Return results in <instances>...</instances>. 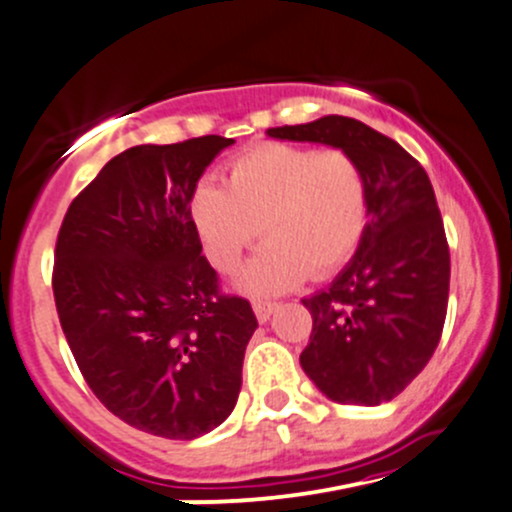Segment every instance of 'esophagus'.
I'll list each match as a JSON object with an SVG mask.
<instances>
[{
    "mask_svg": "<svg viewBox=\"0 0 512 512\" xmlns=\"http://www.w3.org/2000/svg\"><path fill=\"white\" fill-rule=\"evenodd\" d=\"M276 307L279 305L269 303V300H252V310H255V317L260 319V322H267V319L274 315Z\"/></svg>",
    "mask_w": 512,
    "mask_h": 512,
    "instance_id": "1",
    "label": "esophagus"
}]
</instances>
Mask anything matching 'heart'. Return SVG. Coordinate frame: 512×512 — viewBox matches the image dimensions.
I'll return each mask as SVG.
<instances>
[{
    "mask_svg": "<svg viewBox=\"0 0 512 512\" xmlns=\"http://www.w3.org/2000/svg\"><path fill=\"white\" fill-rule=\"evenodd\" d=\"M190 217L221 274L238 267L262 226L269 243L240 274V286L279 293L355 255L369 221V183L360 162L338 147L262 143L233 159L226 188L212 181L195 188Z\"/></svg>",
    "mask_w": 512,
    "mask_h": 512,
    "instance_id": "b5f03b06",
    "label": "heart"
}]
</instances>
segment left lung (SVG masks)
<instances>
[{"label":"left lung","instance_id":"8db88e82","mask_svg":"<svg viewBox=\"0 0 512 512\" xmlns=\"http://www.w3.org/2000/svg\"><path fill=\"white\" fill-rule=\"evenodd\" d=\"M267 135L338 147L365 169L367 231L334 283L303 300L312 334L300 365L336 403H386L427 367L446 322L451 252L432 181L396 140L348 116Z\"/></svg>","mask_w":512,"mask_h":512}]
</instances>
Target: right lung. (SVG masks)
I'll use <instances>...</instances> for the list:
<instances>
[{"label": "right lung", "instance_id": "add662e5", "mask_svg": "<svg viewBox=\"0 0 512 512\" xmlns=\"http://www.w3.org/2000/svg\"><path fill=\"white\" fill-rule=\"evenodd\" d=\"M233 143L121 152L57 236L54 303L80 374L119 420L164 439H197L231 415L257 329L248 300L219 291L190 217L202 171Z\"/></svg>", "mask_w": 512, "mask_h": 512}]
</instances>
